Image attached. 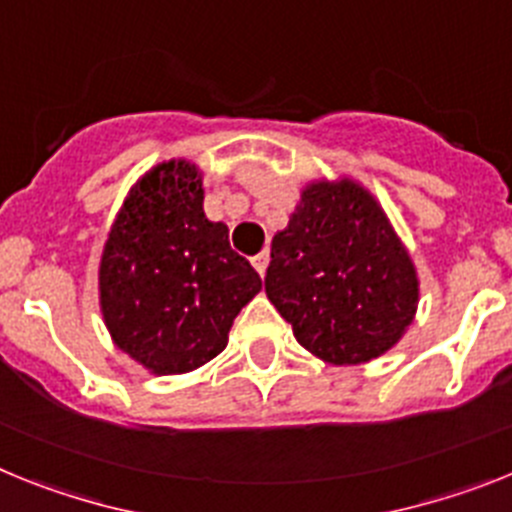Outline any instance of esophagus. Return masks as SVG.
I'll return each instance as SVG.
<instances>
[{"label":"esophagus","mask_w":512,"mask_h":512,"mask_svg":"<svg viewBox=\"0 0 512 512\" xmlns=\"http://www.w3.org/2000/svg\"><path fill=\"white\" fill-rule=\"evenodd\" d=\"M268 262H270V255H268V250H265V252H260V255L252 257V268H255L260 275H265V270H268Z\"/></svg>","instance_id":"obj_1"}]
</instances>
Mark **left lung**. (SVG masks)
I'll return each instance as SVG.
<instances>
[{
    "label": "left lung",
    "mask_w": 512,
    "mask_h": 512,
    "mask_svg": "<svg viewBox=\"0 0 512 512\" xmlns=\"http://www.w3.org/2000/svg\"><path fill=\"white\" fill-rule=\"evenodd\" d=\"M265 293L309 353L353 366L397 345L415 319L420 281L379 201L342 177L301 190L273 237Z\"/></svg>",
    "instance_id": "1"
}]
</instances>
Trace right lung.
Wrapping results in <instances>:
<instances>
[{
  "instance_id": "right-lung-1",
  "label": "right lung",
  "mask_w": 512,
  "mask_h": 512,
  "mask_svg": "<svg viewBox=\"0 0 512 512\" xmlns=\"http://www.w3.org/2000/svg\"><path fill=\"white\" fill-rule=\"evenodd\" d=\"M260 288L226 224L206 219L195 164L170 159L133 185L100 260L102 319L123 353L162 376L195 371Z\"/></svg>"
}]
</instances>
